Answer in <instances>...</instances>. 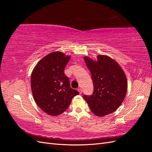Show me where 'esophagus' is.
Returning <instances> with one entry per match:
<instances>
[{
  "label": "esophagus",
  "mask_w": 152,
  "mask_h": 152,
  "mask_svg": "<svg viewBox=\"0 0 152 152\" xmlns=\"http://www.w3.org/2000/svg\"><path fill=\"white\" fill-rule=\"evenodd\" d=\"M77 90H78V91L79 92L80 94H82V89H81V88H78Z\"/></svg>",
  "instance_id": "34e87169"
}]
</instances>
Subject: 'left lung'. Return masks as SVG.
Segmentation results:
<instances>
[{
    "mask_svg": "<svg viewBox=\"0 0 152 152\" xmlns=\"http://www.w3.org/2000/svg\"><path fill=\"white\" fill-rule=\"evenodd\" d=\"M94 61L84 57L93 82L91 95L83 96L91 110L99 117L111 113L120 107L125 98L127 81L125 73L118 64L107 56L99 55Z\"/></svg>",
    "mask_w": 152,
    "mask_h": 152,
    "instance_id": "left-lung-1",
    "label": "left lung"
}]
</instances>
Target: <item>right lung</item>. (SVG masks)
Segmentation results:
<instances>
[{
    "label": "right lung",
    "instance_id": "obj_1",
    "mask_svg": "<svg viewBox=\"0 0 152 152\" xmlns=\"http://www.w3.org/2000/svg\"><path fill=\"white\" fill-rule=\"evenodd\" d=\"M70 56L56 51L48 54L37 64L31 76V88L35 103L44 112L56 116L70 106L79 94L70 87L64 70Z\"/></svg>",
    "mask_w": 152,
    "mask_h": 152
}]
</instances>
